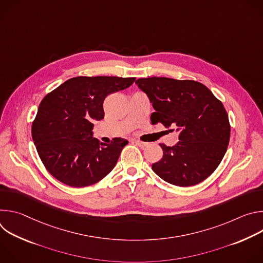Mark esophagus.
I'll use <instances>...</instances> for the list:
<instances>
[{"instance_id": "esophagus-1", "label": "esophagus", "mask_w": 263, "mask_h": 263, "mask_svg": "<svg viewBox=\"0 0 263 263\" xmlns=\"http://www.w3.org/2000/svg\"><path fill=\"white\" fill-rule=\"evenodd\" d=\"M134 142H135V144H137L138 146H140V147H144L147 143L146 142H143V141H141V140H138V139H135L134 140Z\"/></svg>"}]
</instances>
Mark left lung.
Instances as JSON below:
<instances>
[{
	"mask_svg": "<svg viewBox=\"0 0 263 263\" xmlns=\"http://www.w3.org/2000/svg\"><path fill=\"white\" fill-rule=\"evenodd\" d=\"M151 101L152 124L180 132L178 143H160L161 160L152 170L164 181L182 187L199 184L219 165L230 140V123L222 103L202 83L165 77L135 81Z\"/></svg>",
	"mask_w": 263,
	"mask_h": 263,
	"instance_id": "8db88e82",
	"label": "left lung"
}]
</instances>
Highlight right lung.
I'll return each mask as SVG.
<instances>
[{"label": "right lung", "instance_id": "obj_1", "mask_svg": "<svg viewBox=\"0 0 263 263\" xmlns=\"http://www.w3.org/2000/svg\"><path fill=\"white\" fill-rule=\"evenodd\" d=\"M135 78L74 77L49 92L32 123V138L44 165L72 187L92 185L116 166L128 140L101 143L92 137L95 121L104 119L105 98L133 84Z\"/></svg>", "mask_w": 263, "mask_h": 263}]
</instances>
